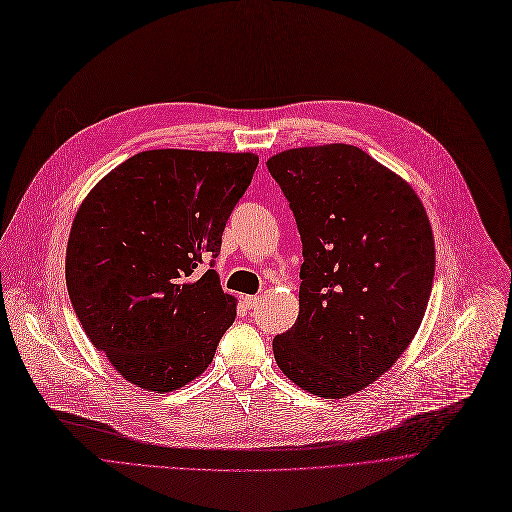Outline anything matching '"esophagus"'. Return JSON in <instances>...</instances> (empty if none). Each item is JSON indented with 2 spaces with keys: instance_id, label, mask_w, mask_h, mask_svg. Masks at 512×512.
Returning <instances> with one entry per match:
<instances>
[{
  "instance_id": "1",
  "label": "esophagus",
  "mask_w": 512,
  "mask_h": 512,
  "mask_svg": "<svg viewBox=\"0 0 512 512\" xmlns=\"http://www.w3.org/2000/svg\"><path fill=\"white\" fill-rule=\"evenodd\" d=\"M244 302H246V306H248V309H256V306H258V302H260V296H246L244 298Z\"/></svg>"
}]
</instances>
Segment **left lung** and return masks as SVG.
<instances>
[{
	"label": "left lung",
	"instance_id": "8db88e82",
	"mask_svg": "<svg viewBox=\"0 0 512 512\" xmlns=\"http://www.w3.org/2000/svg\"><path fill=\"white\" fill-rule=\"evenodd\" d=\"M302 242L298 319L272 341L282 373L341 399L381 377L416 337L436 248L416 191L353 145L266 161Z\"/></svg>",
	"mask_w": 512,
	"mask_h": 512
}]
</instances>
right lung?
I'll return each instance as SVG.
<instances>
[{
	"label": "right lung",
	"mask_w": 512,
	"mask_h": 512,
	"mask_svg": "<svg viewBox=\"0 0 512 512\" xmlns=\"http://www.w3.org/2000/svg\"><path fill=\"white\" fill-rule=\"evenodd\" d=\"M258 157L155 149L121 163L82 201L66 286L90 343L137 387L173 391L208 369L236 319L214 266ZM203 259L211 270L199 275Z\"/></svg>",
	"instance_id": "add662e5"
}]
</instances>
